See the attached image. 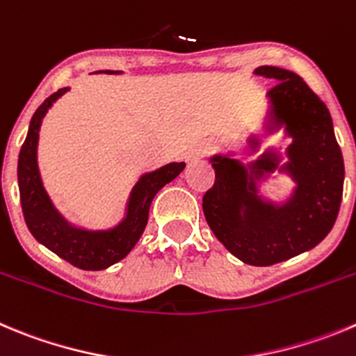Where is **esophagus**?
<instances>
[{
    "mask_svg": "<svg viewBox=\"0 0 356 356\" xmlns=\"http://www.w3.org/2000/svg\"><path fill=\"white\" fill-rule=\"evenodd\" d=\"M210 148H211L210 143H197L194 148L188 149L187 159H188V161H195V159H201V156H204L208 152H210Z\"/></svg>",
    "mask_w": 356,
    "mask_h": 356,
    "instance_id": "obj_1",
    "label": "esophagus"
}]
</instances>
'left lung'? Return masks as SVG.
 Returning a JSON list of instances; mask_svg holds the SVG:
<instances>
[{
	"mask_svg": "<svg viewBox=\"0 0 356 356\" xmlns=\"http://www.w3.org/2000/svg\"><path fill=\"white\" fill-rule=\"evenodd\" d=\"M256 76L275 81L266 93L268 134L284 129L291 145L284 155L266 148L247 164L229 155L210 156L215 184L203 197L207 222L217 240L238 259L270 266L318 245L337 218L344 187V161L325 102L295 72L263 65ZM249 152H259V138L250 134ZM275 170L296 184L284 202L260 195L259 184Z\"/></svg>",
	"mask_w": 356,
	"mask_h": 356,
	"instance_id": "8db88e82",
	"label": "left lung"
}]
</instances>
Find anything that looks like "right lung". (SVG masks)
<instances>
[{
  "label": "right lung",
  "instance_id": "add662e5",
  "mask_svg": "<svg viewBox=\"0 0 356 356\" xmlns=\"http://www.w3.org/2000/svg\"><path fill=\"white\" fill-rule=\"evenodd\" d=\"M107 74H122L120 70H99ZM70 88H61L44 100L29 122L17 162V181L21 192V207L26 226L35 240L47 247L61 259L83 270H106L122 261L139 242L148 224L149 204L156 192L172 181L185 169V162H171L155 169L136 181L125 207V217L109 229H86L74 226L58 211L42 184L37 161L38 132L42 120L52 104L63 97Z\"/></svg>",
  "mask_w": 356,
  "mask_h": 356
}]
</instances>
